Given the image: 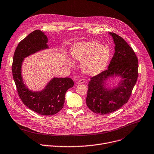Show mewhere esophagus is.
<instances>
[{
  "mask_svg": "<svg viewBox=\"0 0 154 154\" xmlns=\"http://www.w3.org/2000/svg\"><path fill=\"white\" fill-rule=\"evenodd\" d=\"M85 82L84 79H76L75 80V83L76 84H83V83H84Z\"/></svg>",
  "mask_w": 154,
  "mask_h": 154,
  "instance_id": "34e87169",
  "label": "esophagus"
}]
</instances>
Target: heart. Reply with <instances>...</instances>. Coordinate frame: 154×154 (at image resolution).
I'll use <instances>...</instances> for the list:
<instances>
[{
  "instance_id": "heart-1",
  "label": "heart",
  "mask_w": 154,
  "mask_h": 154,
  "mask_svg": "<svg viewBox=\"0 0 154 154\" xmlns=\"http://www.w3.org/2000/svg\"><path fill=\"white\" fill-rule=\"evenodd\" d=\"M72 58L82 63V69L89 75H97L106 68L111 58V51L96 41L80 42L71 50Z\"/></svg>"
}]
</instances>
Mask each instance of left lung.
Instances as JSON below:
<instances>
[{
	"mask_svg": "<svg viewBox=\"0 0 154 154\" xmlns=\"http://www.w3.org/2000/svg\"><path fill=\"white\" fill-rule=\"evenodd\" d=\"M109 34L116 44L114 57L107 70L91 78L86 98L88 108L101 115L113 112L128 101L138 76V60L132 48L120 36ZM114 75L123 80L117 88L108 90L104 82Z\"/></svg>",
	"mask_w": 154,
	"mask_h": 154,
	"instance_id": "obj_1",
	"label": "left lung"
}]
</instances>
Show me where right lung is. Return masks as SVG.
Listing matches in <instances>:
<instances>
[{"instance_id": "obj_1", "label": "right lung", "mask_w": 154, "mask_h": 154, "mask_svg": "<svg viewBox=\"0 0 154 154\" xmlns=\"http://www.w3.org/2000/svg\"><path fill=\"white\" fill-rule=\"evenodd\" d=\"M47 37L40 30L30 33L18 44L13 55L12 74L18 95L23 104L32 111L43 116H53L64 106L65 94L74 86L71 78H53L41 91H32L23 83L21 64L24 58L48 48Z\"/></svg>"}]
</instances>
